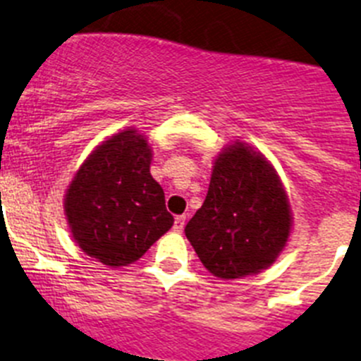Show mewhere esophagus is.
Wrapping results in <instances>:
<instances>
[{"label": "esophagus", "mask_w": 361, "mask_h": 361, "mask_svg": "<svg viewBox=\"0 0 361 361\" xmlns=\"http://www.w3.org/2000/svg\"><path fill=\"white\" fill-rule=\"evenodd\" d=\"M185 221H187V217H185V215H178V217L174 219V226H173V230H174V231H181V230H183Z\"/></svg>", "instance_id": "obj_1"}]
</instances>
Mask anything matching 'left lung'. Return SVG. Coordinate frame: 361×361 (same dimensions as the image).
<instances>
[{"label": "left lung", "instance_id": "1", "mask_svg": "<svg viewBox=\"0 0 361 361\" xmlns=\"http://www.w3.org/2000/svg\"><path fill=\"white\" fill-rule=\"evenodd\" d=\"M290 228V204L274 167L235 142L215 158L207 200L185 235L212 274L237 279L274 264Z\"/></svg>", "mask_w": 361, "mask_h": 361}]
</instances>
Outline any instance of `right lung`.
Masks as SVG:
<instances>
[{
  "mask_svg": "<svg viewBox=\"0 0 361 361\" xmlns=\"http://www.w3.org/2000/svg\"><path fill=\"white\" fill-rule=\"evenodd\" d=\"M146 137L128 128L89 154L74 174L63 212L76 244L109 267H123L173 226L160 185L149 173Z\"/></svg>",
  "mask_w": 361,
  "mask_h": 361,
  "instance_id": "add662e5",
  "label": "right lung"
}]
</instances>
